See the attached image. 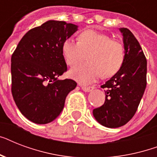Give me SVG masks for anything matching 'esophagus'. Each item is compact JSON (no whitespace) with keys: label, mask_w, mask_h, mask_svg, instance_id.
Wrapping results in <instances>:
<instances>
[{"label":"esophagus","mask_w":157,"mask_h":157,"mask_svg":"<svg viewBox=\"0 0 157 157\" xmlns=\"http://www.w3.org/2000/svg\"><path fill=\"white\" fill-rule=\"evenodd\" d=\"M81 89L82 90L85 91V92H90L94 90L93 86H81Z\"/></svg>","instance_id":"34e87169"}]
</instances>
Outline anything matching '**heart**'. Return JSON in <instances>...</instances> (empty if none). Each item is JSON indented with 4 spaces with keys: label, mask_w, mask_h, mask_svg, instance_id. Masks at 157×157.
Here are the masks:
<instances>
[{
    "label": "heart",
    "mask_w": 157,
    "mask_h": 157,
    "mask_svg": "<svg viewBox=\"0 0 157 157\" xmlns=\"http://www.w3.org/2000/svg\"><path fill=\"white\" fill-rule=\"evenodd\" d=\"M62 53L68 65L82 61L85 54L88 63L75 66L69 76L81 84H90L103 76L117 74L124 63V45L109 36L94 30H86L79 35L78 41L67 38L62 45Z\"/></svg>",
    "instance_id": "b5f03b06"
}]
</instances>
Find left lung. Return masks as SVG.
I'll return each mask as SVG.
<instances>
[{"instance_id": "left-lung-1", "label": "left lung", "mask_w": 157, "mask_h": 157, "mask_svg": "<svg viewBox=\"0 0 157 157\" xmlns=\"http://www.w3.org/2000/svg\"><path fill=\"white\" fill-rule=\"evenodd\" d=\"M123 36L124 57L119 71L102 86L105 89L103 106L93 110L95 120L107 128L124 125L135 114L147 86V59L134 34L119 28Z\"/></svg>"}]
</instances>
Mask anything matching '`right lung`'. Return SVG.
<instances>
[{"label": "right lung", "mask_w": 157, "mask_h": 157, "mask_svg": "<svg viewBox=\"0 0 157 157\" xmlns=\"http://www.w3.org/2000/svg\"><path fill=\"white\" fill-rule=\"evenodd\" d=\"M78 26L49 20L23 36L11 57L12 95L24 117L48 124L59 117L76 81L59 77L67 71L62 45Z\"/></svg>", "instance_id": "right-lung-1"}]
</instances>
